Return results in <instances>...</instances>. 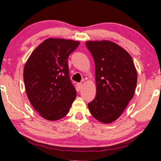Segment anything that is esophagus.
<instances>
[{
    "instance_id": "34e87169",
    "label": "esophagus",
    "mask_w": 161,
    "mask_h": 161,
    "mask_svg": "<svg viewBox=\"0 0 161 161\" xmlns=\"http://www.w3.org/2000/svg\"><path fill=\"white\" fill-rule=\"evenodd\" d=\"M83 83H78L77 84V91H80V90L82 89Z\"/></svg>"
}]
</instances>
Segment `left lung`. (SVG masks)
I'll list each match as a JSON object with an SVG mask.
<instances>
[{"label": "left lung", "mask_w": 161, "mask_h": 161, "mask_svg": "<svg viewBox=\"0 0 161 161\" xmlns=\"http://www.w3.org/2000/svg\"><path fill=\"white\" fill-rule=\"evenodd\" d=\"M95 64L96 96L88 104L92 115L109 124L119 117L133 99L137 84V71L133 58L113 42L87 41Z\"/></svg>", "instance_id": "left-lung-1"}]
</instances>
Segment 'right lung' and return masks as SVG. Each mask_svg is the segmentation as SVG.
Masks as SVG:
<instances>
[{
  "label": "right lung",
  "mask_w": 161,
  "mask_h": 161,
  "mask_svg": "<svg viewBox=\"0 0 161 161\" xmlns=\"http://www.w3.org/2000/svg\"><path fill=\"white\" fill-rule=\"evenodd\" d=\"M79 45V42L71 39H47L26 61L23 69L26 94L34 108L45 119L64 117L76 97L67 59Z\"/></svg>",
  "instance_id": "obj_1"
}]
</instances>
